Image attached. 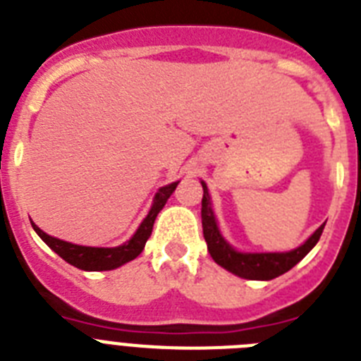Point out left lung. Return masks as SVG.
<instances>
[{"label": "left lung", "mask_w": 361, "mask_h": 361, "mask_svg": "<svg viewBox=\"0 0 361 361\" xmlns=\"http://www.w3.org/2000/svg\"><path fill=\"white\" fill-rule=\"evenodd\" d=\"M202 225L209 255L212 256V259L218 265L231 271L233 274L240 276V278H247V280H272V278H278L283 272L290 271L300 259L305 258L307 252L318 243L319 236L324 233L325 225H322L302 247H298V249L290 250V252H265V255L238 252L219 234L214 212L211 209V196H209L207 185L202 183Z\"/></svg>", "instance_id": "obj_1"}]
</instances>
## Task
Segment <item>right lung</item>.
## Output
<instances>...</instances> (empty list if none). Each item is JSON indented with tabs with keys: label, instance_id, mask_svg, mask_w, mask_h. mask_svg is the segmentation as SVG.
Masks as SVG:
<instances>
[{
	"label": "right lung",
	"instance_id": "add662e5",
	"mask_svg": "<svg viewBox=\"0 0 361 361\" xmlns=\"http://www.w3.org/2000/svg\"><path fill=\"white\" fill-rule=\"evenodd\" d=\"M178 183H171L167 187H161L159 192L156 194L154 205L150 209V212L147 214V218L143 219V224L140 225V228L136 231L130 240L120 247H112V249H102V247H83V245H74V243H68V241H61L58 238L49 236L47 233H43L42 228L36 227L32 224L34 231L37 233V236L45 241L50 249L54 250L56 255H59L67 263L74 265V267L81 269V271H112V269L120 267L123 263L130 262L136 256L142 255L143 247H145L147 240L152 234V227H154V219L158 216V212L161 211L167 200L171 198V194L176 190Z\"/></svg>",
	"mask_w": 361,
	"mask_h": 361
}]
</instances>
